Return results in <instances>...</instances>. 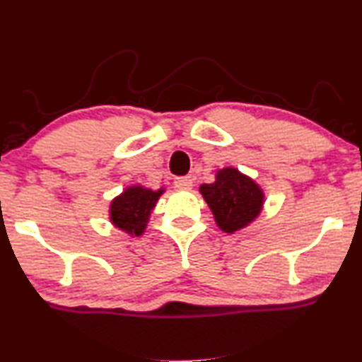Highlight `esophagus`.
Returning a JSON list of instances; mask_svg holds the SVG:
<instances>
[{
  "label": "esophagus",
  "mask_w": 362,
  "mask_h": 362,
  "mask_svg": "<svg viewBox=\"0 0 362 362\" xmlns=\"http://www.w3.org/2000/svg\"><path fill=\"white\" fill-rule=\"evenodd\" d=\"M174 185L179 189H189L193 187V179L192 175H185V177H177L174 180Z\"/></svg>",
  "instance_id": "esophagus-1"
}]
</instances>
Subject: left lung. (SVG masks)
I'll return each mask as SVG.
<instances>
[{
    "label": "left lung",
    "instance_id": "1",
    "mask_svg": "<svg viewBox=\"0 0 362 362\" xmlns=\"http://www.w3.org/2000/svg\"><path fill=\"white\" fill-rule=\"evenodd\" d=\"M201 194L214 212L216 225L225 233H234L253 221L262 207V192L239 170H218L214 183L201 185Z\"/></svg>",
    "mask_w": 362,
    "mask_h": 362
}]
</instances>
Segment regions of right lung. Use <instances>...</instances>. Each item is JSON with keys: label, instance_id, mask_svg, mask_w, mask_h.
Listing matches in <instances>:
<instances>
[{"label": "right lung", "instance_id": "right-lung-1", "mask_svg": "<svg viewBox=\"0 0 362 362\" xmlns=\"http://www.w3.org/2000/svg\"><path fill=\"white\" fill-rule=\"evenodd\" d=\"M161 193L163 189L152 192L142 187L128 188L110 204V220L123 231L141 235Z\"/></svg>", "mask_w": 362, "mask_h": 362}]
</instances>
